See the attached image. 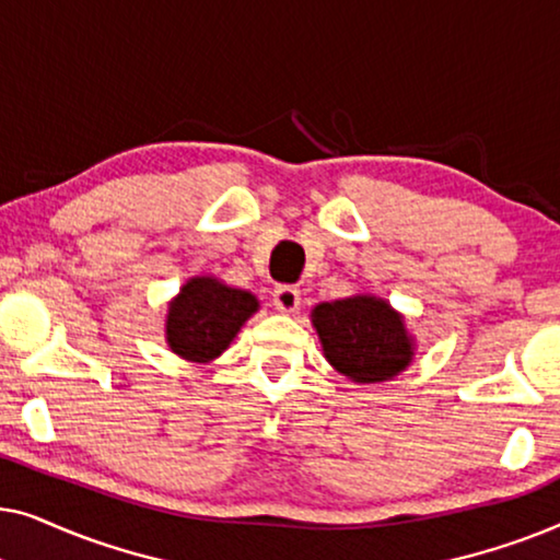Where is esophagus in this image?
<instances>
[{
	"label": "esophagus",
	"instance_id": "1",
	"mask_svg": "<svg viewBox=\"0 0 560 560\" xmlns=\"http://www.w3.org/2000/svg\"><path fill=\"white\" fill-rule=\"evenodd\" d=\"M272 305L280 313H295L301 308V290L295 285H278L272 290Z\"/></svg>",
	"mask_w": 560,
	"mask_h": 560
}]
</instances>
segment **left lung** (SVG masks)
Here are the masks:
<instances>
[{"label": "left lung", "instance_id": "left-lung-1", "mask_svg": "<svg viewBox=\"0 0 560 560\" xmlns=\"http://www.w3.org/2000/svg\"><path fill=\"white\" fill-rule=\"evenodd\" d=\"M311 320L328 364L359 385L393 380L412 362L416 347L405 318L377 295L318 303Z\"/></svg>", "mask_w": 560, "mask_h": 560}]
</instances>
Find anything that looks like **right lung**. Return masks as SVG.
I'll return each instance as SVG.
<instances>
[{"mask_svg": "<svg viewBox=\"0 0 560 560\" xmlns=\"http://www.w3.org/2000/svg\"><path fill=\"white\" fill-rule=\"evenodd\" d=\"M257 308V298L247 290L224 285L206 275L190 278L167 305V347L188 362H211L224 354Z\"/></svg>", "mask_w": 560, "mask_h": 560, "instance_id": "add662e5", "label": "right lung"}]
</instances>
